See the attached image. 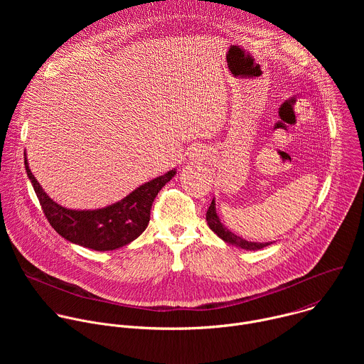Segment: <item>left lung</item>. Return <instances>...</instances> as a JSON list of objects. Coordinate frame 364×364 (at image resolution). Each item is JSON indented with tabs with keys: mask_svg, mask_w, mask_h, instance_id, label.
Returning <instances> with one entry per match:
<instances>
[{
	"mask_svg": "<svg viewBox=\"0 0 364 364\" xmlns=\"http://www.w3.org/2000/svg\"><path fill=\"white\" fill-rule=\"evenodd\" d=\"M205 222L207 225H209V228L226 243L229 245H233V246H237L240 249H245V250H259L262 247H267L268 245H271L272 242H267V243H261V242H249L237 235H235L233 232H230L219 219L218 216V212H216V201L215 198L212 200V204L209 207V210H207L205 213Z\"/></svg>",
	"mask_w": 364,
	"mask_h": 364,
	"instance_id": "1",
	"label": "left lung"
}]
</instances>
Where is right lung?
<instances>
[{"label": "right lung", "mask_w": 364, "mask_h": 364, "mask_svg": "<svg viewBox=\"0 0 364 364\" xmlns=\"http://www.w3.org/2000/svg\"><path fill=\"white\" fill-rule=\"evenodd\" d=\"M24 166L51 228L66 240L97 252L115 250L135 240L149 223V212L155 196L177 173L174 168L155 177L136 187L122 200L102 209L75 210L66 209L48 197L33 176L26 155Z\"/></svg>", "instance_id": "obj_1"}]
</instances>
